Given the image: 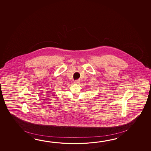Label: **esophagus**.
<instances>
[{
  "label": "esophagus",
  "mask_w": 151,
  "mask_h": 151,
  "mask_svg": "<svg viewBox=\"0 0 151 151\" xmlns=\"http://www.w3.org/2000/svg\"><path fill=\"white\" fill-rule=\"evenodd\" d=\"M80 81L79 80H76V81H75L74 83L75 84H78L80 83Z\"/></svg>",
  "instance_id": "esophagus-1"
}]
</instances>
